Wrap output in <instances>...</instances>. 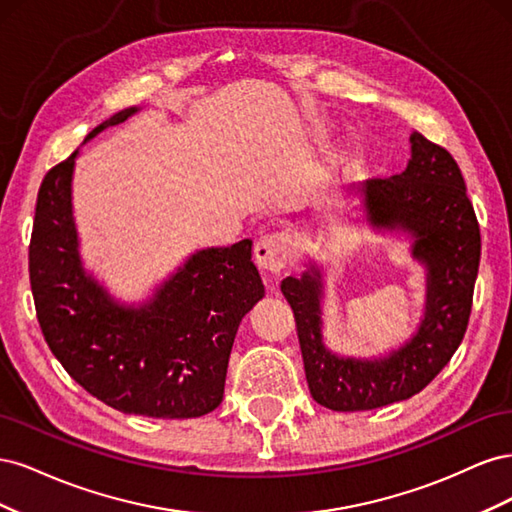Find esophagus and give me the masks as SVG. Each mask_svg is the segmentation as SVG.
I'll return each mask as SVG.
<instances>
[{
  "label": "esophagus",
  "instance_id": "1",
  "mask_svg": "<svg viewBox=\"0 0 512 512\" xmlns=\"http://www.w3.org/2000/svg\"><path fill=\"white\" fill-rule=\"evenodd\" d=\"M292 254H294V239L290 232H273V235L262 237L254 247L258 267L267 269L271 273H280Z\"/></svg>",
  "mask_w": 512,
  "mask_h": 512
}]
</instances>
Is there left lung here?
Returning <instances> with one entry per match:
<instances>
[{"instance_id": "left-lung-1", "label": "left lung", "mask_w": 512, "mask_h": 512, "mask_svg": "<svg viewBox=\"0 0 512 512\" xmlns=\"http://www.w3.org/2000/svg\"><path fill=\"white\" fill-rule=\"evenodd\" d=\"M369 220L416 235L414 256L427 262V314L421 329L389 359H337L320 339L318 273L286 277L282 292L297 322L309 393L335 412L374 410L423 391L451 361L468 329L480 260V228L461 170L444 147L412 134V160L401 175L365 185Z\"/></svg>"}]
</instances>
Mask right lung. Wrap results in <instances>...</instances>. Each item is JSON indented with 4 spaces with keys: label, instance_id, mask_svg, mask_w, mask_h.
I'll return each instance as SVG.
<instances>
[{
    "label": "right lung",
    "instance_id": "obj_1",
    "mask_svg": "<svg viewBox=\"0 0 512 512\" xmlns=\"http://www.w3.org/2000/svg\"><path fill=\"white\" fill-rule=\"evenodd\" d=\"M74 158L76 151L44 175L29 241V284L46 344L72 380L115 410L153 418L215 410L239 322L265 294L252 241L198 252L149 305L119 307L81 269L70 209Z\"/></svg>",
    "mask_w": 512,
    "mask_h": 512
}]
</instances>
